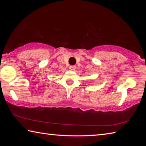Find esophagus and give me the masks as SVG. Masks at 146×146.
Returning a JSON list of instances; mask_svg holds the SVG:
<instances>
[{
  "mask_svg": "<svg viewBox=\"0 0 146 146\" xmlns=\"http://www.w3.org/2000/svg\"><path fill=\"white\" fill-rule=\"evenodd\" d=\"M75 69H76L75 66H70V67H69V70L70 71H75Z\"/></svg>",
  "mask_w": 146,
  "mask_h": 146,
  "instance_id": "1",
  "label": "esophagus"
}]
</instances>
